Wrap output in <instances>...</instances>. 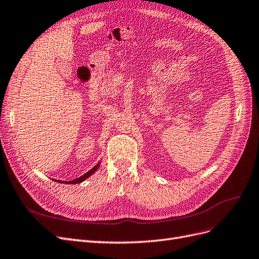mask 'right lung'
I'll return each instance as SVG.
<instances>
[{
  "instance_id": "obj_1",
  "label": "right lung",
  "mask_w": 259,
  "mask_h": 259,
  "mask_svg": "<svg viewBox=\"0 0 259 259\" xmlns=\"http://www.w3.org/2000/svg\"><path fill=\"white\" fill-rule=\"evenodd\" d=\"M98 166H99V165L97 164L96 166H94L90 171H88V173H85L83 176H81V177H79V178H76V179H74V180H72V181H66V183H65V181H60V180H55V181H60V183H63V184H70V185H71V184H80V183H82L83 180H85L86 178L90 177V176L94 173V171L98 168Z\"/></svg>"
}]
</instances>
